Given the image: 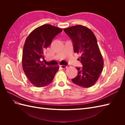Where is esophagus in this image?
Masks as SVG:
<instances>
[{
    "instance_id": "1",
    "label": "esophagus",
    "mask_w": 125,
    "mask_h": 125,
    "mask_svg": "<svg viewBox=\"0 0 125 125\" xmlns=\"http://www.w3.org/2000/svg\"><path fill=\"white\" fill-rule=\"evenodd\" d=\"M60 67L62 69H65V68H66L67 67V66H64V65H60Z\"/></svg>"
}]
</instances>
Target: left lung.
Instances as JSON below:
<instances>
[{"instance_id": "8db88e82", "label": "left lung", "mask_w": 125, "mask_h": 125, "mask_svg": "<svg viewBox=\"0 0 125 125\" xmlns=\"http://www.w3.org/2000/svg\"><path fill=\"white\" fill-rule=\"evenodd\" d=\"M73 43L74 52L80 54L81 68L76 67L78 75L72 79L74 84L83 88L92 86L97 81L104 66L97 40L93 32L86 26L77 25L64 29Z\"/></svg>"}]
</instances>
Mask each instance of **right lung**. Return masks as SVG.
Returning <instances> with one entry per match:
<instances>
[{
    "instance_id": "right-lung-1",
    "label": "right lung",
    "mask_w": 125,
    "mask_h": 125,
    "mask_svg": "<svg viewBox=\"0 0 125 125\" xmlns=\"http://www.w3.org/2000/svg\"><path fill=\"white\" fill-rule=\"evenodd\" d=\"M62 29L50 24H44L36 28L26 38L22 52V68L30 81L38 88L52 82L59 66L46 67L44 51L54 37L62 32Z\"/></svg>"
}]
</instances>
